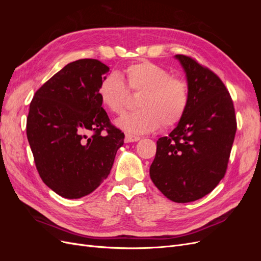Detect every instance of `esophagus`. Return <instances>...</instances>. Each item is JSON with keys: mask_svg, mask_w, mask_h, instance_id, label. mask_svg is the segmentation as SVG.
Instances as JSON below:
<instances>
[{"mask_svg": "<svg viewBox=\"0 0 261 261\" xmlns=\"http://www.w3.org/2000/svg\"><path fill=\"white\" fill-rule=\"evenodd\" d=\"M140 137L132 135V134H126L125 135V143H134V141H138Z\"/></svg>", "mask_w": 261, "mask_h": 261, "instance_id": "esophagus-1", "label": "esophagus"}]
</instances>
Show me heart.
<instances>
[{"mask_svg": "<svg viewBox=\"0 0 261 261\" xmlns=\"http://www.w3.org/2000/svg\"><path fill=\"white\" fill-rule=\"evenodd\" d=\"M128 90L140 92L137 111L123 116L118 125L125 130L145 134L155 130L160 125L170 127L177 124L185 114L189 90L183 78L172 76L168 69L150 62H139L125 67L121 74ZM101 103L110 112L125 111L128 91L124 82L115 74L101 81L98 88Z\"/></svg>", "mask_w": 261, "mask_h": 261, "instance_id": "1", "label": "heart"}]
</instances>
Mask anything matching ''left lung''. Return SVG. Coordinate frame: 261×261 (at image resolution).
<instances>
[{
  "label": "left lung",
  "mask_w": 261,
  "mask_h": 261,
  "mask_svg": "<svg viewBox=\"0 0 261 261\" xmlns=\"http://www.w3.org/2000/svg\"><path fill=\"white\" fill-rule=\"evenodd\" d=\"M186 74L189 102L169 136L156 141L150 177L174 202L198 200L223 178L236 133L230 93L220 78L194 59L177 54Z\"/></svg>",
  "instance_id": "8db88e82"
}]
</instances>
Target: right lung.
<instances>
[{
    "instance_id": "right-lung-1",
    "label": "right lung",
    "mask_w": 261,
    "mask_h": 261,
    "mask_svg": "<svg viewBox=\"0 0 261 261\" xmlns=\"http://www.w3.org/2000/svg\"><path fill=\"white\" fill-rule=\"evenodd\" d=\"M109 70L98 60L72 62L31 100L27 138L36 168L43 183L64 198L92 193L110 174L124 144V133L110 122L98 96Z\"/></svg>"
}]
</instances>
